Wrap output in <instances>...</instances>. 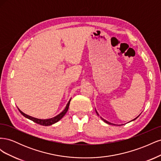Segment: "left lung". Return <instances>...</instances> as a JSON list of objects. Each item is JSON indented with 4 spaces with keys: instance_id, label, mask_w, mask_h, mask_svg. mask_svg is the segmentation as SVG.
Returning a JSON list of instances; mask_svg holds the SVG:
<instances>
[{
    "instance_id": "obj_1",
    "label": "left lung",
    "mask_w": 161,
    "mask_h": 161,
    "mask_svg": "<svg viewBox=\"0 0 161 161\" xmlns=\"http://www.w3.org/2000/svg\"><path fill=\"white\" fill-rule=\"evenodd\" d=\"M95 111H96V113H97V115H99V114H98V112H97V110H96V109H95ZM138 116H139V115H138ZM138 116L137 117V118H136L135 119H134L133 120H131V121H134V120H135L136 119H137V118H138ZM101 118V119H102V120H103V121H104V122H105V123H107V124H110V125H111H111H115V124H111V123L109 122V121H107V120L104 119L103 118Z\"/></svg>"
}]
</instances>
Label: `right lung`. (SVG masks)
Wrapping results in <instances>:
<instances>
[{
	"mask_svg": "<svg viewBox=\"0 0 161 161\" xmlns=\"http://www.w3.org/2000/svg\"><path fill=\"white\" fill-rule=\"evenodd\" d=\"M70 100L71 99L69 100V101L68 102V103L66 106L65 109L63 110L60 114H59L58 115H57L56 116L53 117V118H50V119H38V118H33V117H31L30 115H28L25 114H24L23 112H22L20 109H18L19 111H20V113L24 116L26 118L30 119L33 121H34V122H36L38 124L40 125H45V126H47V125H52L53 124H55L56 122H58V121L60 120L64 116V115L66 114V112L68 111V109H69V105H70Z\"/></svg>",
	"mask_w": 161,
	"mask_h": 161,
	"instance_id": "add662e5",
	"label": "right lung"
}]
</instances>
